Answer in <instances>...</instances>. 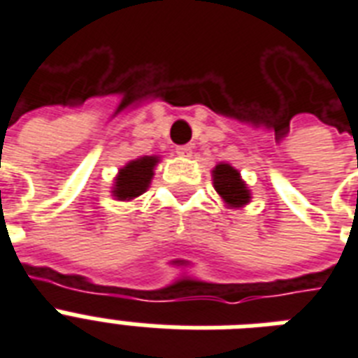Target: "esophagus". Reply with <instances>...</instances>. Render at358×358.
<instances>
[{"label": "esophagus", "instance_id": "esophagus-1", "mask_svg": "<svg viewBox=\"0 0 358 358\" xmlns=\"http://www.w3.org/2000/svg\"><path fill=\"white\" fill-rule=\"evenodd\" d=\"M176 153L179 157H190L192 155V145H177Z\"/></svg>", "mask_w": 358, "mask_h": 358}]
</instances>
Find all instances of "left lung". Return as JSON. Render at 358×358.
I'll list each match as a JSON object with an SVG mask.
<instances>
[{
    "mask_svg": "<svg viewBox=\"0 0 358 358\" xmlns=\"http://www.w3.org/2000/svg\"><path fill=\"white\" fill-rule=\"evenodd\" d=\"M215 177V188L229 205L241 207L250 201V194L246 190L245 182L241 181L239 171L234 170L229 164H218L213 170Z\"/></svg>",
    "mask_w": 358,
    "mask_h": 358,
    "instance_id": "1",
    "label": "left lung"
}]
</instances>
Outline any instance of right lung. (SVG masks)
<instances>
[{
	"instance_id": "right-lung-1",
	"label": "right lung",
	"mask_w": 358,
	"mask_h": 358,
	"mask_svg": "<svg viewBox=\"0 0 358 358\" xmlns=\"http://www.w3.org/2000/svg\"><path fill=\"white\" fill-rule=\"evenodd\" d=\"M157 162H159L157 157H143V159L129 162L119 171L113 196L117 199H132L145 192L151 182V177H153V168Z\"/></svg>"
}]
</instances>
